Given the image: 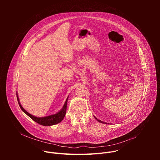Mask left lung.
<instances>
[{"label": "left lung", "instance_id": "obj_1", "mask_svg": "<svg viewBox=\"0 0 160 160\" xmlns=\"http://www.w3.org/2000/svg\"><path fill=\"white\" fill-rule=\"evenodd\" d=\"M95 118L96 119V120H98V121L99 122H100V123H104V122H102V121H101V120H98V119H97L96 117H95Z\"/></svg>", "mask_w": 160, "mask_h": 160}]
</instances>
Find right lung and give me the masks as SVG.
<instances>
[{
	"instance_id": "right-lung-1",
	"label": "right lung",
	"mask_w": 160,
	"mask_h": 160,
	"mask_svg": "<svg viewBox=\"0 0 160 160\" xmlns=\"http://www.w3.org/2000/svg\"><path fill=\"white\" fill-rule=\"evenodd\" d=\"M16 96H18L17 94H16ZM68 99V98L66 99V102H65L62 109L59 112H58V113L54 114V115H51V116H48V117L38 118V117H34V116L30 115V114L28 113L25 109H24V108L21 106L20 102H19V98L17 96V99H18V104L19 105V107L22 109V111H23L25 114H27V115L29 117H30L33 121H35V122H37V123L41 125H43V126H51V125H56L57 123H59V122H61L62 120V119L65 117L66 112Z\"/></svg>"
}]
</instances>
